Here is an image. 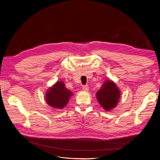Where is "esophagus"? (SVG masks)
Instances as JSON below:
<instances>
[{"instance_id":"obj_1","label":"esophagus","mask_w":160,"mask_h":160,"mask_svg":"<svg viewBox=\"0 0 160 160\" xmlns=\"http://www.w3.org/2000/svg\"><path fill=\"white\" fill-rule=\"evenodd\" d=\"M82 90L83 91H85V92H87V91L88 90V85H83V87H82Z\"/></svg>"}]
</instances>
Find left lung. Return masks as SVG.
<instances>
[{
  "instance_id": "obj_1",
  "label": "left lung",
  "mask_w": 160,
  "mask_h": 160,
  "mask_svg": "<svg viewBox=\"0 0 160 160\" xmlns=\"http://www.w3.org/2000/svg\"><path fill=\"white\" fill-rule=\"evenodd\" d=\"M121 91L115 82L107 79L96 92V98L102 108L106 111L115 108L120 98Z\"/></svg>"
}]
</instances>
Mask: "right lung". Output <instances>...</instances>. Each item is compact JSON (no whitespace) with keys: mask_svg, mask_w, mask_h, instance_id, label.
Here are the masks:
<instances>
[{"mask_svg":"<svg viewBox=\"0 0 160 160\" xmlns=\"http://www.w3.org/2000/svg\"><path fill=\"white\" fill-rule=\"evenodd\" d=\"M73 93L68 90L62 81H57L45 93L47 104L56 109H62L68 104Z\"/></svg>","mask_w":160,"mask_h":160,"instance_id":"1","label":"right lung"}]
</instances>
